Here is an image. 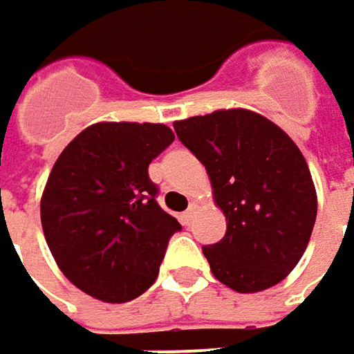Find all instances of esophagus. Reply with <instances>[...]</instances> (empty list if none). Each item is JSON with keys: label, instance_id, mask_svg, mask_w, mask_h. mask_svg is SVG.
Segmentation results:
<instances>
[{"label": "esophagus", "instance_id": "obj_1", "mask_svg": "<svg viewBox=\"0 0 354 354\" xmlns=\"http://www.w3.org/2000/svg\"><path fill=\"white\" fill-rule=\"evenodd\" d=\"M192 214H194V205L186 210V212H182V216H180V218H182V223H184V225H188V223H190V218H192Z\"/></svg>", "mask_w": 354, "mask_h": 354}]
</instances>
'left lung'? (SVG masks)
<instances>
[{
    "instance_id": "8db88e82",
    "label": "left lung",
    "mask_w": 354,
    "mask_h": 354,
    "mask_svg": "<svg viewBox=\"0 0 354 354\" xmlns=\"http://www.w3.org/2000/svg\"><path fill=\"white\" fill-rule=\"evenodd\" d=\"M180 142L207 168L225 237L203 247L212 275L239 294L279 283L302 259L318 210L308 164L294 140L249 109L174 121Z\"/></svg>"
}]
</instances>
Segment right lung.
I'll return each instance as SVG.
<instances>
[{
  "label": "right lung",
  "instance_id": "right-lung-1",
  "mask_svg": "<svg viewBox=\"0 0 354 354\" xmlns=\"http://www.w3.org/2000/svg\"><path fill=\"white\" fill-rule=\"evenodd\" d=\"M174 142L164 123H93L62 149L40 201L50 253L95 300L123 304L156 281L180 223L156 203L149 162Z\"/></svg>",
  "mask_w": 354,
  "mask_h": 354
}]
</instances>
